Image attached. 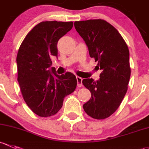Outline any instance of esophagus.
I'll list each match as a JSON object with an SVG mask.
<instances>
[{
  "mask_svg": "<svg viewBox=\"0 0 149 149\" xmlns=\"http://www.w3.org/2000/svg\"><path fill=\"white\" fill-rule=\"evenodd\" d=\"M76 80H77V86L79 87L82 86V78L79 76H76Z\"/></svg>",
  "mask_w": 149,
  "mask_h": 149,
  "instance_id": "obj_1",
  "label": "esophagus"
}]
</instances>
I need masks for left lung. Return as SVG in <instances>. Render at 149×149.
<instances>
[{
  "mask_svg": "<svg viewBox=\"0 0 149 149\" xmlns=\"http://www.w3.org/2000/svg\"><path fill=\"white\" fill-rule=\"evenodd\" d=\"M75 29L84 39L91 58L102 70L100 79H85L82 83L91 93L84 109L95 119H104L119 107L128 89L131 76L129 51L113 26L101 19L76 21Z\"/></svg>",
  "mask_w": 149,
  "mask_h": 149,
  "instance_id": "1",
  "label": "left lung"
}]
</instances>
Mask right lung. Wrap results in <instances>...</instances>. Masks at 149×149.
Returning <instances> with one entry per match:
<instances>
[{"label": "right lung", "mask_w": 149, "mask_h": 149, "mask_svg": "<svg viewBox=\"0 0 149 149\" xmlns=\"http://www.w3.org/2000/svg\"><path fill=\"white\" fill-rule=\"evenodd\" d=\"M73 25L72 21L40 22L27 34L18 50V81L22 95L39 116L57 113L64 98L76 88V76L70 72L58 75L51 61L53 56H58V41Z\"/></svg>", "instance_id": "1"}]
</instances>
